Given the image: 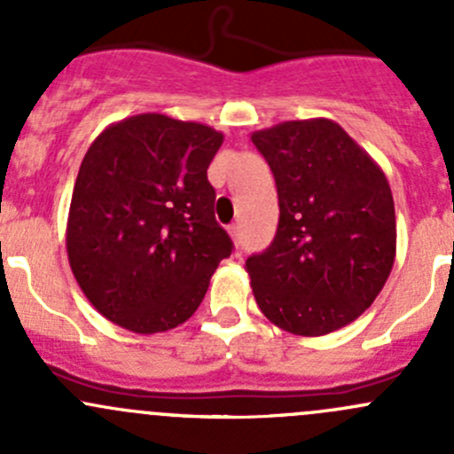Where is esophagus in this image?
I'll list each match as a JSON object with an SVG mask.
<instances>
[{"instance_id": "1", "label": "esophagus", "mask_w": 454, "mask_h": 454, "mask_svg": "<svg viewBox=\"0 0 454 454\" xmlns=\"http://www.w3.org/2000/svg\"><path fill=\"white\" fill-rule=\"evenodd\" d=\"M228 232H231V237H232V241H235V246H239L241 244L239 226H237V223H232V226H228Z\"/></svg>"}]
</instances>
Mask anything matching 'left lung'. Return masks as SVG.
I'll return each instance as SVG.
<instances>
[{
    "label": "left lung",
    "mask_w": 454,
    "mask_h": 454,
    "mask_svg": "<svg viewBox=\"0 0 454 454\" xmlns=\"http://www.w3.org/2000/svg\"><path fill=\"white\" fill-rule=\"evenodd\" d=\"M272 168L278 228L248 256L259 309L296 336L354 323L395 261V206L382 168L338 122L287 121L253 134Z\"/></svg>",
    "instance_id": "left-lung-1"
}]
</instances>
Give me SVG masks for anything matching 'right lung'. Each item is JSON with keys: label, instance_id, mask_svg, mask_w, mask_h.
I'll use <instances>...</instances> for the list:
<instances>
[{"label": "right lung", "instance_id": "1", "mask_svg": "<svg viewBox=\"0 0 454 454\" xmlns=\"http://www.w3.org/2000/svg\"><path fill=\"white\" fill-rule=\"evenodd\" d=\"M222 142L201 122L138 114L87 149L67 215V259L87 301L118 327L158 333L189 320L231 256L206 177Z\"/></svg>", "mask_w": 454, "mask_h": 454}]
</instances>
